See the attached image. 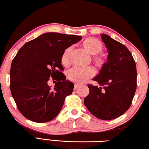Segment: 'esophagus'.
<instances>
[{
    "mask_svg": "<svg viewBox=\"0 0 149 149\" xmlns=\"http://www.w3.org/2000/svg\"><path fill=\"white\" fill-rule=\"evenodd\" d=\"M80 86H81V85H79V84H75L74 89V90H76V89H77L78 88H79Z\"/></svg>",
    "mask_w": 149,
    "mask_h": 149,
    "instance_id": "1",
    "label": "esophagus"
}]
</instances>
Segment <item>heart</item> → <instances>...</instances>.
<instances>
[{
    "instance_id": "obj_1",
    "label": "heart",
    "mask_w": 149,
    "mask_h": 149,
    "mask_svg": "<svg viewBox=\"0 0 149 149\" xmlns=\"http://www.w3.org/2000/svg\"><path fill=\"white\" fill-rule=\"evenodd\" d=\"M81 45L84 49L93 54V60L95 64L100 68L104 66L107 62L106 58L100 53L103 49L102 42L97 38L87 37L81 42ZM72 48L68 47L63 51L60 58L61 64L64 66H68L70 64V53ZM95 75V70L93 67L78 68L74 67L67 73V77L72 82L81 84L93 77Z\"/></svg>"
}]
</instances>
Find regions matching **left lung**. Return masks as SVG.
<instances>
[{"instance_id": "8db88e82", "label": "left lung", "mask_w": 149, "mask_h": 149, "mask_svg": "<svg viewBox=\"0 0 149 149\" xmlns=\"http://www.w3.org/2000/svg\"><path fill=\"white\" fill-rule=\"evenodd\" d=\"M108 52L107 62L93 80L100 87L88 84L89 94L84 104L89 112L100 120L120 116L132 105L137 89V68L130 51L125 45L102 34Z\"/></svg>"}]
</instances>
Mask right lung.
Masks as SVG:
<instances>
[{"instance_id":"1","label":"right lung","mask_w":149,"mask_h":149,"mask_svg":"<svg viewBox=\"0 0 149 149\" xmlns=\"http://www.w3.org/2000/svg\"><path fill=\"white\" fill-rule=\"evenodd\" d=\"M81 37L46 33L27 42L17 52L10 71V91L17 109L25 118L38 123L53 120L62 110L74 85L61 71L64 50ZM57 81L53 89L47 85Z\"/></svg>"}]
</instances>
